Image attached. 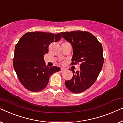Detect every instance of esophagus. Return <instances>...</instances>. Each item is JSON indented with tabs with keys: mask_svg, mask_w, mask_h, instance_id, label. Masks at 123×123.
Instances as JSON below:
<instances>
[{
	"mask_svg": "<svg viewBox=\"0 0 123 123\" xmlns=\"http://www.w3.org/2000/svg\"><path fill=\"white\" fill-rule=\"evenodd\" d=\"M65 70H66V69H65V68H61V72H64V71H65Z\"/></svg>",
	"mask_w": 123,
	"mask_h": 123,
	"instance_id": "34e87169",
	"label": "esophagus"
}]
</instances>
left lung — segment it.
<instances>
[{
  "instance_id": "left-lung-1",
  "label": "left lung",
  "mask_w": 123,
  "mask_h": 123,
  "mask_svg": "<svg viewBox=\"0 0 123 123\" xmlns=\"http://www.w3.org/2000/svg\"><path fill=\"white\" fill-rule=\"evenodd\" d=\"M62 37L72 44L73 56L71 65L80 63V70L73 71V77L65 82L72 92L77 94L86 90L94 84L104 63L101 43L95 36L86 31L61 32Z\"/></svg>"
}]
</instances>
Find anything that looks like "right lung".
<instances>
[{"instance_id":"obj_1","label":"right lung","mask_w":123,"mask_h":123,"mask_svg":"<svg viewBox=\"0 0 123 123\" xmlns=\"http://www.w3.org/2000/svg\"><path fill=\"white\" fill-rule=\"evenodd\" d=\"M61 38L60 33L31 32L20 38L15 47L13 67L17 77L25 89L33 92L43 90L50 76L60 71L57 66H46L43 56L52 42Z\"/></svg>"}]
</instances>
